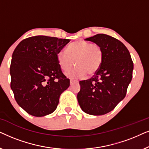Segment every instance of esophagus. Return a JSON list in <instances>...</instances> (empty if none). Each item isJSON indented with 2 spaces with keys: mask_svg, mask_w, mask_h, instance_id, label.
<instances>
[{
  "mask_svg": "<svg viewBox=\"0 0 149 149\" xmlns=\"http://www.w3.org/2000/svg\"><path fill=\"white\" fill-rule=\"evenodd\" d=\"M79 81H77V80H73V79H70V84L72 85V84H73V83H78Z\"/></svg>",
  "mask_w": 149,
  "mask_h": 149,
  "instance_id": "1",
  "label": "esophagus"
}]
</instances>
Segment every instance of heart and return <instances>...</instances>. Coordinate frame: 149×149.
Returning <instances> with one entry per match:
<instances>
[{"instance_id": "obj_1", "label": "heart", "mask_w": 149, "mask_h": 149, "mask_svg": "<svg viewBox=\"0 0 149 149\" xmlns=\"http://www.w3.org/2000/svg\"><path fill=\"white\" fill-rule=\"evenodd\" d=\"M57 60L62 70L67 72L73 66L74 70L66 74L70 78L79 79L94 74L100 68L103 60L101 47L87 41H77L69 45L66 51H60Z\"/></svg>"}]
</instances>
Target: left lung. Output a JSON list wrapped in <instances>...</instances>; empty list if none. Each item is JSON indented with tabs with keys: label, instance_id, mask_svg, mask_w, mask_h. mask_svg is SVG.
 <instances>
[{
	"label": "left lung",
	"instance_id": "1",
	"mask_svg": "<svg viewBox=\"0 0 149 149\" xmlns=\"http://www.w3.org/2000/svg\"><path fill=\"white\" fill-rule=\"evenodd\" d=\"M101 47L100 68L88 80L81 81L77 94L79 106L91 115H102L115 109L125 97L132 79L134 64L127 47L120 40L104 34L85 38Z\"/></svg>",
	"mask_w": 149,
	"mask_h": 149
}]
</instances>
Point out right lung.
Listing matches in <instances>:
<instances>
[{
    "label": "right lung",
    "instance_id": "add662e5",
    "mask_svg": "<svg viewBox=\"0 0 149 149\" xmlns=\"http://www.w3.org/2000/svg\"><path fill=\"white\" fill-rule=\"evenodd\" d=\"M47 36L22 40L12 55L11 88L20 107L35 117L49 115L56 109L60 95L70 86L57 54L68 42Z\"/></svg>",
    "mask_w": 149,
    "mask_h": 149
}]
</instances>
